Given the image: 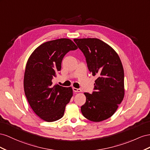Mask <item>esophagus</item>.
I'll return each mask as SVG.
<instances>
[{
	"label": "esophagus",
	"mask_w": 150,
	"mask_h": 150,
	"mask_svg": "<svg viewBox=\"0 0 150 150\" xmlns=\"http://www.w3.org/2000/svg\"><path fill=\"white\" fill-rule=\"evenodd\" d=\"M73 91H74V92H80L81 91H82V90L80 88H76L74 87L73 88Z\"/></svg>",
	"instance_id": "34e87169"
}]
</instances>
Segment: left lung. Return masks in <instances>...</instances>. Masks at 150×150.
<instances>
[{
  "mask_svg": "<svg viewBox=\"0 0 150 150\" xmlns=\"http://www.w3.org/2000/svg\"><path fill=\"white\" fill-rule=\"evenodd\" d=\"M74 41L86 58L89 71L97 77L95 91L84 93L86 102L81 111L90 121H104L115 112L125 97V74L120 58L112 47L99 39Z\"/></svg>",
  "mask_w": 150,
  "mask_h": 150,
  "instance_id": "8db88e82",
  "label": "left lung"
}]
</instances>
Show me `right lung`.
I'll return each mask as SVG.
<instances>
[{
  "label": "right lung",
  "mask_w": 150,
  "mask_h": 150,
  "mask_svg": "<svg viewBox=\"0 0 150 150\" xmlns=\"http://www.w3.org/2000/svg\"><path fill=\"white\" fill-rule=\"evenodd\" d=\"M77 46L67 38L47 41L34 50L25 66L24 90L33 110L41 119L53 122L61 119L73 96L71 87L53 85L52 79L61 70L64 56Z\"/></svg>",
  "instance_id": "add662e5"
}]
</instances>
